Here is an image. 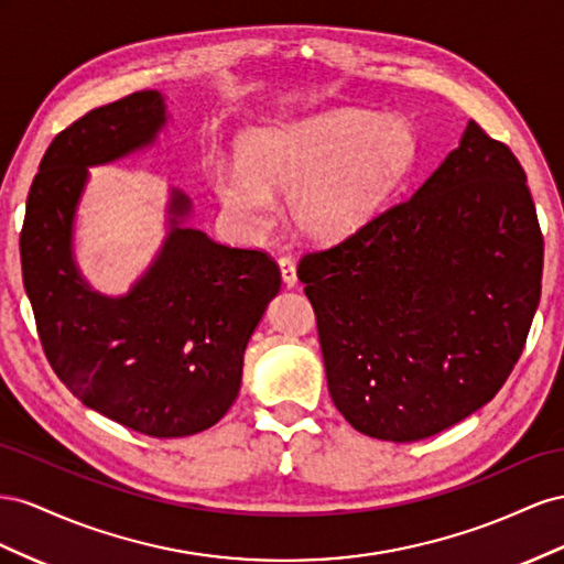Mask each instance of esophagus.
<instances>
[{
	"instance_id": "34e87169",
	"label": "esophagus",
	"mask_w": 564,
	"mask_h": 564,
	"mask_svg": "<svg viewBox=\"0 0 564 564\" xmlns=\"http://www.w3.org/2000/svg\"><path fill=\"white\" fill-rule=\"evenodd\" d=\"M279 269H281V279L288 288H295L297 285V269H295V262L291 260V257H281L279 260Z\"/></svg>"
}]
</instances>
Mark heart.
Listing matches in <instances>:
<instances>
[{
	"label": "heart",
	"mask_w": 564,
	"mask_h": 564,
	"mask_svg": "<svg viewBox=\"0 0 564 564\" xmlns=\"http://www.w3.org/2000/svg\"><path fill=\"white\" fill-rule=\"evenodd\" d=\"M406 120L366 110H330L252 130L238 147L240 167L215 174V193L238 227L264 234L276 200L310 240L333 243L371 224L413 163Z\"/></svg>",
	"instance_id": "1"
}]
</instances>
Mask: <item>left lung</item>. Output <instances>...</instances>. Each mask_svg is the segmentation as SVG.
Listing matches in <instances>:
<instances>
[{
  "label": "left lung",
  "mask_w": 564,
  "mask_h": 564,
  "mask_svg": "<svg viewBox=\"0 0 564 564\" xmlns=\"http://www.w3.org/2000/svg\"><path fill=\"white\" fill-rule=\"evenodd\" d=\"M541 271L527 174L470 120L409 200L300 260L333 404L384 442L460 423L518 364Z\"/></svg>",
  "instance_id": "8db88e82"
}]
</instances>
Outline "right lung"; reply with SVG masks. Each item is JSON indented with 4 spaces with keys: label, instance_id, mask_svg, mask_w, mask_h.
<instances>
[{
    "label": "right lung",
    "instance_id": "right-lung-1",
    "mask_svg": "<svg viewBox=\"0 0 564 564\" xmlns=\"http://www.w3.org/2000/svg\"><path fill=\"white\" fill-rule=\"evenodd\" d=\"M167 118L165 96L147 89L56 134L21 231L23 285L54 373L85 406L160 440L203 432L231 409L248 340L281 291L267 252L186 227L180 188H170L163 246L130 291L104 295L83 276L73 231L89 167L153 147Z\"/></svg>",
    "mask_w": 564,
    "mask_h": 564
}]
</instances>
